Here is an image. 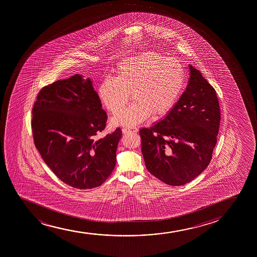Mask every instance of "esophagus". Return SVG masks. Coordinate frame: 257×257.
I'll return each instance as SVG.
<instances>
[{"label": "esophagus", "mask_w": 257, "mask_h": 257, "mask_svg": "<svg viewBox=\"0 0 257 257\" xmlns=\"http://www.w3.org/2000/svg\"><path fill=\"white\" fill-rule=\"evenodd\" d=\"M138 131H139V129L137 127H125L122 130V132H123V133H138Z\"/></svg>", "instance_id": "obj_1"}]
</instances>
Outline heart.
Returning <instances> with one entry per match:
<instances>
[{
	"mask_svg": "<svg viewBox=\"0 0 257 257\" xmlns=\"http://www.w3.org/2000/svg\"><path fill=\"white\" fill-rule=\"evenodd\" d=\"M185 85V68L179 61L156 51L131 56L118 63L115 78H106L98 88L99 98L115 114L116 125L133 126L154 115H163L179 101Z\"/></svg>",
	"mask_w": 257,
	"mask_h": 257,
	"instance_id": "heart-1",
	"label": "heart"
}]
</instances>
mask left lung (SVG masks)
<instances>
[{
  "instance_id": "8db88e82",
  "label": "left lung",
  "mask_w": 257,
  "mask_h": 257,
  "mask_svg": "<svg viewBox=\"0 0 257 257\" xmlns=\"http://www.w3.org/2000/svg\"><path fill=\"white\" fill-rule=\"evenodd\" d=\"M189 67L186 89L168 115L139 131L148 171L173 186L192 181L208 167L220 122L215 89L198 70Z\"/></svg>"
}]
</instances>
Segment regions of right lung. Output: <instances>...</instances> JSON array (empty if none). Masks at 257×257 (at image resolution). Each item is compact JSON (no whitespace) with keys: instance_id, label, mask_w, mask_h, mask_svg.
I'll return each instance as SVG.
<instances>
[{"instance_id":"1","label":"right lung","mask_w":257,"mask_h":257,"mask_svg":"<svg viewBox=\"0 0 257 257\" xmlns=\"http://www.w3.org/2000/svg\"><path fill=\"white\" fill-rule=\"evenodd\" d=\"M107 113L89 78L75 74L44 86L32 108L35 146L65 184L86 190L102 185L116 164L122 131L104 138Z\"/></svg>"}]
</instances>
